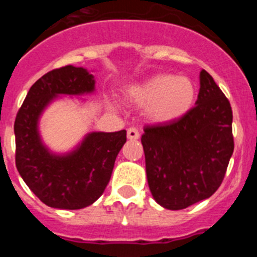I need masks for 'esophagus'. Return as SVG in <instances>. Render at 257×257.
<instances>
[{
	"instance_id": "1",
	"label": "esophagus",
	"mask_w": 257,
	"mask_h": 257,
	"mask_svg": "<svg viewBox=\"0 0 257 257\" xmlns=\"http://www.w3.org/2000/svg\"><path fill=\"white\" fill-rule=\"evenodd\" d=\"M139 136H140V133L136 127H130V128L127 130V138H128L130 140L139 139Z\"/></svg>"
}]
</instances>
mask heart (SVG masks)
<instances>
[{
    "label": "heart",
    "instance_id": "heart-1",
    "mask_svg": "<svg viewBox=\"0 0 257 257\" xmlns=\"http://www.w3.org/2000/svg\"><path fill=\"white\" fill-rule=\"evenodd\" d=\"M197 88L188 77L156 74L128 90V97L145 106V114L154 123L178 121L192 109Z\"/></svg>",
    "mask_w": 257,
    "mask_h": 257
}]
</instances>
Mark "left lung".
<instances>
[{"mask_svg": "<svg viewBox=\"0 0 257 257\" xmlns=\"http://www.w3.org/2000/svg\"><path fill=\"white\" fill-rule=\"evenodd\" d=\"M199 83L196 106L178 121L144 127L142 136L149 189L167 210L210 198L234 151L230 103L205 69Z\"/></svg>", "mask_w": 257, "mask_h": 257, "instance_id": "1", "label": "left lung"}]
</instances>
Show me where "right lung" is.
Instances as JSON below:
<instances>
[{
	"mask_svg": "<svg viewBox=\"0 0 257 257\" xmlns=\"http://www.w3.org/2000/svg\"><path fill=\"white\" fill-rule=\"evenodd\" d=\"M94 90V76L85 68L54 69L29 88L15 118L17 169L29 189L50 207L79 210L92 205L105 190L126 143V130L90 133L65 154L52 153L42 143L38 121L46 106L60 95L79 96Z\"/></svg>",
	"mask_w": 257,
	"mask_h": 257,
	"instance_id": "obj_1",
	"label": "right lung"
}]
</instances>
